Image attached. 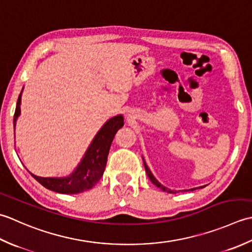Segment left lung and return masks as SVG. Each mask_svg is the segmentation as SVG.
<instances>
[{"label":"left lung","instance_id":"obj_1","mask_svg":"<svg viewBox=\"0 0 252 252\" xmlns=\"http://www.w3.org/2000/svg\"><path fill=\"white\" fill-rule=\"evenodd\" d=\"M143 165H145V168H146V173H147V175H148V177H149V179H150V181L156 185L157 187H158L160 189H162L163 191H166V192H169V193H174V191L173 190H171V189H168V188H166V187H164L163 185H161L160 183H158L157 179H156V177L153 176V174L151 173V171H150V168L148 167V165H147V163H146V161L143 160ZM204 186H201V187H199V188H203ZM194 189L196 188H192V189H190V190H194Z\"/></svg>","mask_w":252,"mask_h":252}]
</instances>
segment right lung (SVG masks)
Here are the masks:
<instances>
[{
	"label": "right lung",
	"mask_w": 252,
	"mask_h": 252,
	"mask_svg": "<svg viewBox=\"0 0 252 252\" xmlns=\"http://www.w3.org/2000/svg\"><path fill=\"white\" fill-rule=\"evenodd\" d=\"M23 92V91H22ZM22 92L18 96L16 110L14 114V127L20 114V102H22ZM124 126V117L117 115L112 117L97 131L94 140L87 149L83 160L80 161L75 171L66 177H40L32 176L39 182L43 187L59 193H79L89 190L100 181L104 173L107 156L110 147L114 139L117 130Z\"/></svg>",
	"instance_id": "add662e5"
}]
</instances>
